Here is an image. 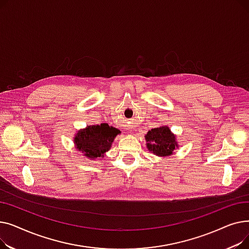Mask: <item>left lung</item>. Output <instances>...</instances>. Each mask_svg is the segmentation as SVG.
Returning <instances> with one entry per match:
<instances>
[{"label": "left lung", "mask_w": 249, "mask_h": 249, "mask_svg": "<svg viewBox=\"0 0 249 249\" xmlns=\"http://www.w3.org/2000/svg\"><path fill=\"white\" fill-rule=\"evenodd\" d=\"M146 146L149 151L158 156H169L178 147L175 134L167 126L153 128L145 135Z\"/></svg>", "instance_id": "left-lung-1"}]
</instances>
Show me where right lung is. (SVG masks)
I'll return each instance as SVG.
<instances>
[{"mask_svg": "<svg viewBox=\"0 0 249 249\" xmlns=\"http://www.w3.org/2000/svg\"><path fill=\"white\" fill-rule=\"evenodd\" d=\"M120 133L118 129L107 123L87 126L78 130L73 138L75 148L89 160L103 158L110 148L115 137Z\"/></svg>", "mask_w": 249, "mask_h": 249, "instance_id": "1", "label": "right lung"}]
</instances>
